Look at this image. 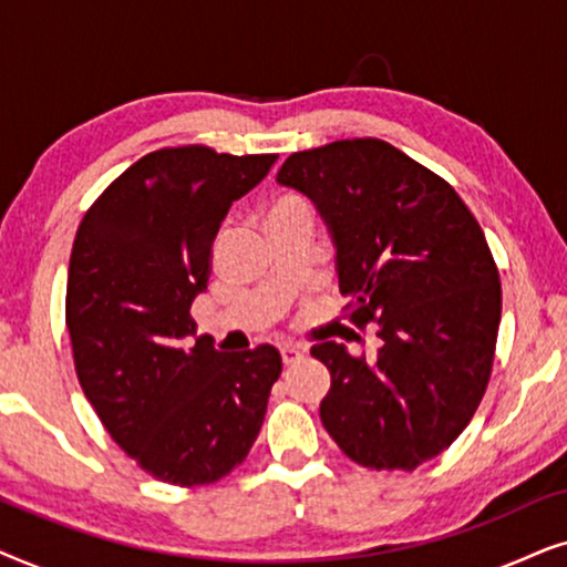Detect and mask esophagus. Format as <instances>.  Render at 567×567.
Wrapping results in <instances>:
<instances>
[{
    "mask_svg": "<svg viewBox=\"0 0 567 567\" xmlns=\"http://www.w3.org/2000/svg\"><path fill=\"white\" fill-rule=\"evenodd\" d=\"M301 359H305V351H301V348H293V346L281 348V361L286 363V367H291V363H299Z\"/></svg>",
    "mask_w": 567,
    "mask_h": 567,
    "instance_id": "34e87169",
    "label": "esophagus"
}]
</instances>
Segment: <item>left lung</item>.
Here are the masks:
<instances>
[{"mask_svg":"<svg viewBox=\"0 0 567 567\" xmlns=\"http://www.w3.org/2000/svg\"><path fill=\"white\" fill-rule=\"evenodd\" d=\"M276 183L312 200L355 324L377 322L374 359L317 343L330 371L320 417L371 470H415L452 446L483 400L501 324L485 235L449 183L379 138L297 152Z\"/></svg>","mask_w":567,"mask_h":567,"instance_id":"left-lung-1","label":"left lung"}]
</instances>
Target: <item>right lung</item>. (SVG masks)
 <instances>
[{
  "mask_svg": "<svg viewBox=\"0 0 567 567\" xmlns=\"http://www.w3.org/2000/svg\"><path fill=\"white\" fill-rule=\"evenodd\" d=\"M276 159L152 152L76 229L66 281L76 377L115 444L162 483L208 485L239 467L281 377L274 346L216 351L190 320L224 216Z\"/></svg>",
  "mask_w": 567,
  "mask_h": 567,
  "instance_id": "add662e5",
  "label": "right lung"
}]
</instances>
